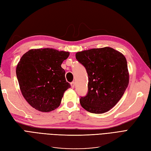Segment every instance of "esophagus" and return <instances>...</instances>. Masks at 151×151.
<instances>
[{
  "mask_svg": "<svg viewBox=\"0 0 151 151\" xmlns=\"http://www.w3.org/2000/svg\"><path fill=\"white\" fill-rule=\"evenodd\" d=\"M70 85H71L72 88H74L75 87V83H74V82H72V83H70Z\"/></svg>",
  "mask_w": 151,
  "mask_h": 151,
  "instance_id": "1",
  "label": "esophagus"
}]
</instances>
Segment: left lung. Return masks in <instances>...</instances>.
Masks as SVG:
<instances>
[{"label":"left lung","instance_id":"left-lung-1","mask_svg":"<svg viewBox=\"0 0 151 151\" xmlns=\"http://www.w3.org/2000/svg\"><path fill=\"white\" fill-rule=\"evenodd\" d=\"M76 58L86 68L88 91L81 97V105L90 113L107 112L119 101L129 83L127 60L110 47L93 48L76 53Z\"/></svg>","mask_w":151,"mask_h":151}]
</instances>
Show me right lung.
Segmentation results:
<instances>
[{"label": "right lung", "mask_w": 151, "mask_h": 151, "mask_svg": "<svg viewBox=\"0 0 151 151\" xmlns=\"http://www.w3.org/2000/svg\"><path fill=\"white\" fill-rule=\"evenodd\" d=\"M69 54L47 48L31 49L22 56L16 76L22 94L32 107L49 112L60 106L65 91L70 88L61 67Z\"/></svg>", "instance_id": "obj_1"}]
</instances>
